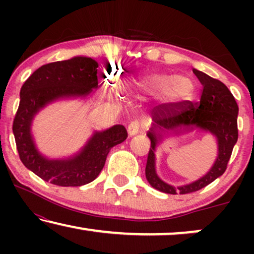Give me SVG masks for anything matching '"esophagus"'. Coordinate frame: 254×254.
<instances>
[{
  "instance_id": "esophagus-1",
  "label": "esophagus",
  "mask_w": 254,
  "mask_h": 254,
  "mask_svg": "<svg viewBox=\"0 0 254 254\" xmlns=\"http://www.w3.org/2000/svg\"><path fill=\"white\" fill-rule=\"evenodd\" d=\"M142 126H143V125H142L140 121H137V120L131 121V123L128 125V127H127L128 136L131 137V136H134V135L140 133V130L142 129V128H143Z\"/></svg>"
}]
</instances>
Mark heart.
<instances>
[{
    "mask_svg": "<svg viewBox=\"0 0 254 254\" xmlns=\"http://www.w3.org/2000/svg\"><path fill=\"white\" fill-rule=\"evenodd\" d=\"M130 84L149 93H161L164 99H170L172 92L178 97H186L194 90V82L189 76H175L158 71H149L134 76Z\"/></svg>",
    "mask_w": 254,
    "mask_h": 254,
    "instance_id": "heart-1",
    "label": "heart"
}]
</instances>
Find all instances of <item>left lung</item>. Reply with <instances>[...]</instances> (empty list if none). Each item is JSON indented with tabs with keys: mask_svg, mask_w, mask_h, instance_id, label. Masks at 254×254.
<instances>
[{
	"mask_svg": "<svg viewBox=\"0 0 254 254\" xmlns=\"http://www.w3.org/2000/svg\"><path fill=\"white\" fill-rule=\"evenodd\" d=\"M193 72L202 84L200 103L196 106L180 107L182 111L164 107L152 116L154 123L147 136L151 145L149 150L145 178L157 190L168 194H187L199 190L222 176L227 169L232 149L238 140V105L227 85L218 79L193 68ZM179 109V110H180ZM197 130L209 132L217 140L218 156L210 171L194 182L182 187H172L159 178L155 171V151L170 134L178 136Z\"/></svg>",
	"mask_w": 254,
	"mask_h": 254,
	"instance_id": "8db88e82",
	"label": "left lung"
}]
</instances>
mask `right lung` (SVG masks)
I'll use <instances>...</instances> for the list:
<instances>
[{"mask_svg": "<svg viewBox=\"0 0 254 254\" xmlns=\"http://www.w3.org/2000/svg\"><path fill=\"white\" fill-rule=\"evenodd\" d=\"M98 62L88 57L52 62L38 68L20 89V102L12 125L19 158L30 171L58 186H82L99 176L111 148L127 138L123 125L95 130L74 155L51 158L37 147L33 120L45 107L59 100L85 99L98 88Z\"/></svg>", "mask_w": 254, "mask_h": 254, "instance_id": "1", "label": "right lung"}]
</instances>
